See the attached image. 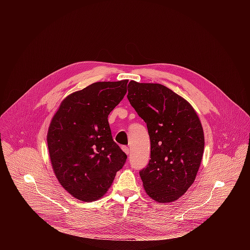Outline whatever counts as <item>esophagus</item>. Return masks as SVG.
Wrapping results in <instances>:
<instances>
[{"mask_svg": "<svg viewBox=\"0 0 250 250\" xmlns=\"http://www.w3.org/2000/svg\"><path fill=\"white\" fill-rule=\"evenodd\" d=\"M122 149H123V151H124L125 154H127V155H128L129 152H130V150H129V148H128L127 146H123Z\"/></svg>", "mask_w": 250, "mask_h": 250, "instance_id": "obj_1", "label": "esophagus"}]
</instances>
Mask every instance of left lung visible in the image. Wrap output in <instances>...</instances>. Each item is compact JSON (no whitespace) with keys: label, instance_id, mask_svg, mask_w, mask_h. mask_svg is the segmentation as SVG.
Listing matches in <instances>:
<instances>
[{"label":"left lung","instance_id":"8db88e82","mask_svg":"<svg viewBox=\"0 0 250 250\" xmlns=\"http://www.w3.org/2000/svg\"><path fill=\"white\" fill-rule=\"evenodd\" d=\"M127 99L146 123L150 160L139 172L146 194L158 203L179 199L194 183L204 153L201 121L191 104L161 84L130 81Z\"/></svg>","mask_w":250,"mask_h":250}]
</instances>
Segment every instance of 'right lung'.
Returning a JSON list of instances; mask_svg holds the SVG:
<instances>
[{
  "mask_svg": "<svg viewBox=\"0 0 250 250\" xmlns=\"http://www.w3.org/2000/svg\"><path fill=\"white\" fill-rule=\"evenodd\" d=\"M127 82H96L68 95L50 122L47 146L53 172L77 200L102 198L125 162L108 117L125 95Z\"/></svg>",
  "mask_w": 250,
  "mask_h": 250,
  "instance_id": "add662e5",
  "label": "right lung"
}]
</instances>
